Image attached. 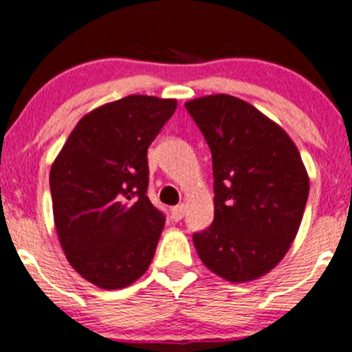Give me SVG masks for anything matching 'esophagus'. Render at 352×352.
I'll return each instance as SVG.
<instances>
[{
  "instance_id": "1",
  "label": "esophagus",
  "mask_w": 352,
  "mask_h": 352,
  "mask_svg": "<svg viewBox=\"0 0 352 352\" xmlns=\"http://www.w3.org/2000/svg\"><path fill=\"white\" fill-rule=\"evenodd\" d=\"M184 212H186V205L184 204H179L176 205V207L171 208V217L175 219V221H181V219L184 217Z\"/></svg>"
}]
</instances>
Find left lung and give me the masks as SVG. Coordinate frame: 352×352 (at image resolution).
<instances>
[{
  "label": "left lung",
  "mask_w": 352,
  "mask_h": 352,
  "mask_svg": "<svg viewBox=\"0 0 352 352\" xmlns=\"http://www.w3.org/2000/svg\"><path fill=\"white\" fill-rule=\"evenodd\" d=\"M184 107L212 152L214 222L193 234L207 269L248 283L274 269L294 241L309 179L289 135L255 106L228 94Z\"/></svg>",
  "instance_id": "8db88e82"
}]
</instances>
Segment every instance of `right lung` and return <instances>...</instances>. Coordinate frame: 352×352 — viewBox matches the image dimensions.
I'll use <instances>...</instances> for the list:
<instances>
[{
    "label": "right lung",
    "mask_w": 352,
    "mask_h": 352,
    "mask_svg": "<svg viewBox=\"0 0 352 352\" xmlns=\"http://www.w3.org/2000/svg\"><path fill=\"white\" fill-rule=\"evenodd\" d=\"M176 106V99L128 96L96 107L51 166L61 248L100 289L130 286L154 258L166 219L147 197V151Z\"/></svg>",
    "instance_id": "1"
}]
</instances>
